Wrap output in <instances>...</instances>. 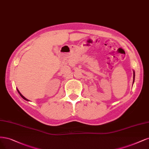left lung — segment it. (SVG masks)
<instances>
[{"instance_id": "obj_1", "label": "left lung", "mask_w": 149, "mask_h": 149, "mask_svg": "<svg viewBox=\"0 0 149 149\" xmlns=\"http://www.w3.org/2000/svg\"><path fill=\"white\" fill-rule=\"evenodd\" d=\"M134 77H135V74H134V76H133V83H134Z\"/></svg>"}]
</instances>
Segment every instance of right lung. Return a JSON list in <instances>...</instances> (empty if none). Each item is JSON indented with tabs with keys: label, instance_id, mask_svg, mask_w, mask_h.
I'll list each match as a JSON object with an SVG mask.
<instances>
[{
	"label": "right lung",
	"instance_id": "right-lung-1",
	"mask_svg": "<svg viewBox=\"0 0 149 149\" xmlns=\"http://www.w3.org/2000/svg\"><path fill=\"white\" fill-rule=\"evenodd\" d=\"M17 91H18V93L19 94V95H21V97H22V98H23V99H24V100H28V99H27L26 98H25V97H24V96H23V95H22V94L21 93H20V92H19V91H18V89H17Z\"/></svg>",
	"mask_w": 149,
	"mask_h": 149
}]
</instances>
